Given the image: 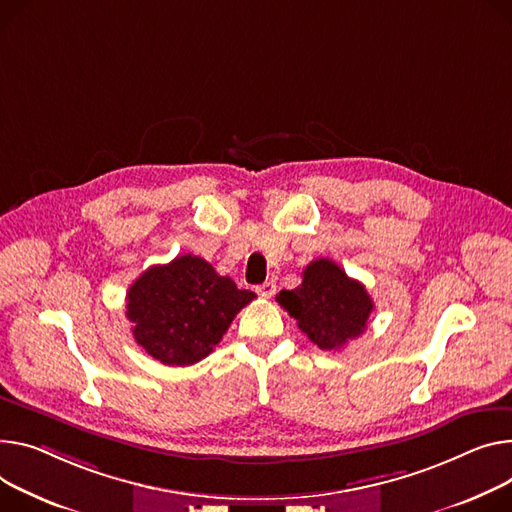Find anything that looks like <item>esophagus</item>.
<instances>
[{"mask_svg":"<svg viewBox=\"0 0 512 512\" xmlns=\"http://www.w3.org/2000/svg\"><path fill=\"white\" fill-rule=\"evenodd\" d=\"M257 294H259L261 298H271V296L276 294V284H274V282H265V284L257 286Z\"/></svg>","mask_w":512,"mask_h":512,"instance_id":"1","label":"esophagus"}]
</instances>
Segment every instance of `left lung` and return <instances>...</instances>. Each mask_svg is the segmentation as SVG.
Returning a JSON list of instances; mask_svg holds the SVG:
<instances>
[{
	"mask_svg": "<svg viewBox=\"0 0 512 512\" xmlns=\"http://www.w3.org/2000/svg\"><path fill=\"white\" fill-rule=\"evenodd\" d=\"M278 302L315 346L329 352L360 337L374 309L364 284L348 278L331 259L306 265L302 284L294 290H282Z\"/></svg>",
	"mask_w": 512,
	"mask_h": 512,
	"instance_id": "left-lung-1",
	"label": "left lung"
}]
</instances>
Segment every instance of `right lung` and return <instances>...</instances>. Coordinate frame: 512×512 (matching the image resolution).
<instances>
[{
    "instance_id": "obj_1",
    "label": "right lung",
    "mask_w": 512,
    "mask_h": 512,
    "mask_svg": "<svg viewBox=\"0 0 512 512\" xmlns=\"http://www.w3.org/2000/svg\"><path fill=\"white\" fill-rule=\"evenodd\" d=\"M253 298L251 290H238L206 259L181 255L148 267L129 286L125 315L135 342L152 358L189 366L220 344L236 313Z\"/></svg>"
}]
</instances>
